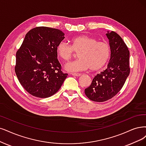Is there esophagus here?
Returning a JSON list of instances; mask_svg holds the SVG:
<instances>
[{
	"label": "esophagus",
	"instance_id": "1",
	"mask_svg": "<svg viewBox=\"0 0 146 146\" xmlns=\"http://www.w3.org/2000/svg\"><path fill=\"white\" fill-rule=\"evenodd\" d=\"M72 75H73V76H80V75H81V74L80 73H72Z\"/></svg>",
	"mask_w": 146,
	"mask_h": 146
}]
</instances>
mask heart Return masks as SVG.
I'll return each mask as SVG.
<instances>
[{"instance_id":"obj_1","label":"heart","mask_w":146,"mask_h":146,"mask_svg":"<svg viewBox=\"0 0 146 146\" xmlns=\"http://www.w3.org/2000/svg\"><path fill=\"white\" fill-rule=\"evenodd\" d=\"M74 52H79V59L67 63L64 68L67 72L76 73L88 68L91 71L101 69L109 60L111 48L108 43L87 35L73 38L71 46L61 41L56 46L57 55L64 61H68Z\"/></svg>"}]
</instances>
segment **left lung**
<instances>
[{
    "label": "left lung",
    "instance_id": "1",
    "mask_svg": "<svg viewBox=\"0 0 146 146\" xmlns=\"http://www.w3.org/2000/svg\"><path fill=\"white\" fill-rule=\"evenodd\" d=\"M111 58L107 68L95 76L89 87L85 89V95L94 102H102L115 96L130 73L129 51L121 37L114 31H107Z\"/></svg>",
    "mask_w": 146,
    "mask_h": 146
}]
</instances>
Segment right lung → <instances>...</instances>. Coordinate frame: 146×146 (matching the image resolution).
<instances>
[{"label": "right lung", "mask_w": 146, "mask_h": 146, "mask_svg": "<svg viewBox=\"0 0 146 146\" xmlns=\"http://www.w3.org/2000/svg\"><path fill=\"white\" fill-rule=\"evenodd\" d=\"M58 29L37 27L25 35L16 53L15 72L22 87L31 95L46 98L60 89L68 74L63 73L56 46L64 38Z\"/></svg>", "instance_id": "right-lung-1"}]
</instances>
